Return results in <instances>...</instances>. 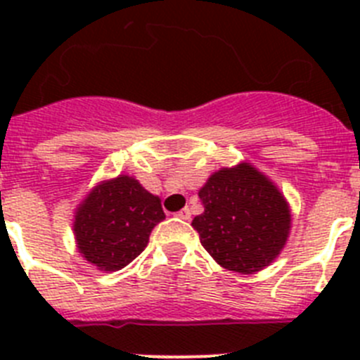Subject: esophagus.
<instances>
[{
  "label": "esophagus",
  "instance_id": "obj_1",
  "mask_svg": "<svg viewBox=\"0 0 360 360\" xmlns=\"http://www.w3.org/2000/svg\"><path fill=\"white\" fill-rule=\"evenodd\" d=\"M176 216L180 219H189L191 218V209L189 207H184L182 211H178L176 212Z\"/></svg>",
  "mask_w": 360,
  "mask_h": 360
}]
</instances>
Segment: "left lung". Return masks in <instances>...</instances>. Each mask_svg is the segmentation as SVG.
<instances>
[{"instance_id": "8db88e82", "label": "left lung", "mask_w": 360, "mask_h": 360, "mask_svg": "<svg viewBox=\"0 0 360 360\" xmlns=\"http://www.w3.org/2000/svg\"><path fill=\"white\" fill-rule=\"evenodd\" d=\"M198 196L205 211L191 225L219 265L254 274L274 262L288 238L290 211L265 174L249 164L221 169Z\"/></svg>"}]
</instances>
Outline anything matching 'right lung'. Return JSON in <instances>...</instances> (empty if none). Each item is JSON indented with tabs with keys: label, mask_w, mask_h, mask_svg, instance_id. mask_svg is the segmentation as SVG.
Instances as JSON below:
<instances>
[{
	"label": "right lung",
	"mask_w": 360,
	"mask_h": 360,
	"mask_svg": "<svg viewBox=\"0 0 360 360\" xmlns=\"http://www.w3.org/2000/svg\"><path fill=\"white\" fill-rule=\"evenodd\" d=\"M164 218L160 198L120 174L81 203L73 221L79 252L104 272H115L146 249L153 227Z\"/></svg>",
	"instance_id": "obj_1"
}]
</instances>
